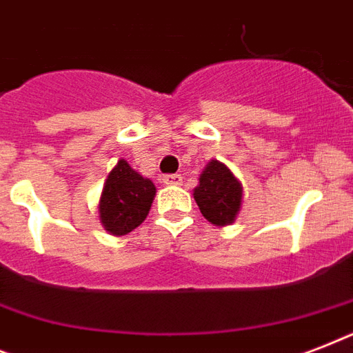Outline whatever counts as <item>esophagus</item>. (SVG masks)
I'll use <instances>...</instances> for the list:
<instances>
[{
  "mask_svg": "<svg viewBox=\"0 0 353 353\" xmlns=\"http://www.w3.org/2000/svg\"><path fill=\"white\" fill-rule=\"evenodd\" d=\"M183 177L177 176V174H168V176H163V183L165 185H181Z\"/></svg>",
  "mask_w": 353,
  "mask_h": 353,
  "instance_id": "esophagus-1",
  "label": "esophagus"
}]
</instances>
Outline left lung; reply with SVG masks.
I'll list each match as a JSON object with an SVG mask.
<instances>
[{"label": "left lung", "instance_id": "left-lung-1", "mask_svg": "<svg viewBox=\"0 0 353 353\" xmlns=\"http://www.w3.org/2000/svg\"><path fill=\"white\" fill-rule=\"evenodd\" d=\"M194 199L205 220L216 227L231 225L241 209L243 187L225 163L210 159L194 188Z\"/></svg>", "mask_w": 353, "mask_h": 353}]
</instances>
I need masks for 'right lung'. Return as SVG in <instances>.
Returning a JSON list of instances; mask_svg holds the SVG:
<instances>
[{"label":"right lung","mask_w":353,"mask_h":353,"mask_svg":"<svg viewBox=\"0 0 353 353\" xmlns=\"http://www.w3.org/2000/svg\"><path fill=\"white\" fill-rule=\"evenodd\" d=\"M155 192L152 179L133 170L128 161L119 159L108 174L99 199V220L104 231L124 236L137 229L148 216Z\"/></svg>","instance_id":"obj_1"}]
</instances>
